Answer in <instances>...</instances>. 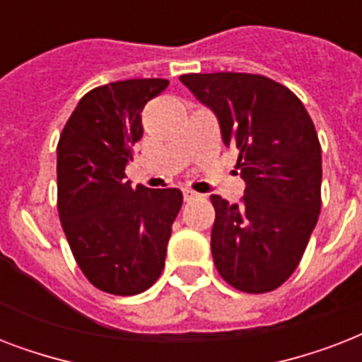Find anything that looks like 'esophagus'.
<instances>
[{
	"mask_svg": "<svg viewBox=\"0 0 362 362\" xmlns=\"http://www.w3.org/2000/svg\"><path fill=\"white\" fill-rule=\"evenodd\" d=\"M195 199H201V195H199L197 192H193V189H184V201H195Z\"/></svg>",
	"mask_w": 362,
	"mask_h": 362,
	"instance_id": "34e87169",
	"label": "esophagus"
}]
</instances>
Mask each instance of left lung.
Segmentation results:
<instances>
[{
  "instance_id": "left-lung-1",
  "label": "left lung",
  "mask_w": 362,
  "mask_h": 362,
  "mask_svg": "<svg viewBox=\"0 0 362 362\" xmlns=\"http://www.w3.org/2000/svg\"><path fill=\"white\" fill-rule=\"evenodd\" d=\"M180 81L220 122L246 182L238 204L212 195V257L238 291L280 287L303 259L321 210V144L300 99L252 73H189Z\"/></svg>"
}]
</instances>
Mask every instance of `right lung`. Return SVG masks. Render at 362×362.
Instances as JSON below:
<instances>
[{"mask_svg":"<svg viewBox=\"0 0 362 362\" xmlns=\"http://www.w3.org/2000/svg\"><path fill=\"white\" fill-rule=\"evenodd\" d=\"M167 86L165 78H131L93 88L59 135V221L84 276L110 295H136L156 284L180 212V189L125 180L142 136V109Z\"/></svg>","mask_w":362,"mask_h":362,"instance_id":"1","label":"right lung"}]
</instances>
